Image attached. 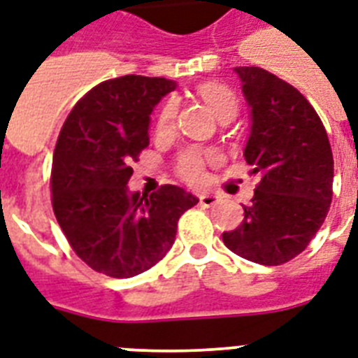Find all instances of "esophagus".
<instances>
[{
    "instance_id": "obj_1",
    "label": "esophagus",
    "mask_w": 358,
    "mask_h": 358,
    "mask_svg": "<svg viewBox=\"0 0 358 358\" xmlns=\"http://www.w3.org/2000/svg\"><path fill=\"white\" fill-rule=\"evenodd\" d=\"M199 200H200V204L204 206V208H211V206H215L217 202H219V196L213 193H200Z\"/></svg>"
}]
</instances>
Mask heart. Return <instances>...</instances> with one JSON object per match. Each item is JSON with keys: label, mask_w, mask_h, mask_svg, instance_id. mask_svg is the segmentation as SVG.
Wrapping results in <instances>:
<instances>
[{"label": "heart", "mask_w": 358, "mask_h": 358, "mask_svg": "<svg viewBox=\"0 0 358 358\" xmlns=\"http://www.w3.org/2000/svg\"><path fill=\"white\" fill-rule=\"evenodd\" d=\"M196 95L206 103L211 112L219 119L234 117L237 113V95L234 90L228 88L226 84L217 83V80H208L196 86ZM174 121H176V103L173 99L164 104V108L158 115V123H156V132L158 134H169L174 129ZM215 158L213 152L202 154L199 150H187L180 156L178 159V173L180 176L191 184H196L204 178V159Z\"/></svg>", "instance_id": "b5f03b06"}]
</instances>
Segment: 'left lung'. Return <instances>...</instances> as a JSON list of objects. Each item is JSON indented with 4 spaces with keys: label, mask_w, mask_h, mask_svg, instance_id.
Segmentation results:
<instances>
[{
    "label": "left lung",
    "mask_w": 358,
    "mask_h": 358,
    "mask_svg": "<svg viewBox=\"0 0 358 358\" xmlns=\"http://www.w3.org/2000/svg\"><path fill=\"white\" fill-rule=\"evenodd\" d=\"M250 108L245 147L259 174L245 219L222 241L234 254L275 266L301 254L324 224L333 199V152L318 113L303 95L261 68H235Z\"/></svg>",
    "instance_id": "left-lung-1"
}]
</instances>
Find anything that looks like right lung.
Returning a JSON list of instances; mask_svg holds the SVG:
<instances>
[{"label": "right lung", "instance_id": "obj_1", "mask_svg": "<svg viewBox=\"0 0 358 358\" xmlns=\"http://www.w3.org/2000/svg\"><path fill=\"white\" fill-rule=\"evenodd\" d=\"M176 88L164 77L104 80L73 106L53 154V211L75 254L95 272L132 278L164 259L176 224L199 199L178 185L150 196L129 189L149 145L150 113Z\"/></svg>", "mask_w": 358, "mask_h": 358}]
</instances>
